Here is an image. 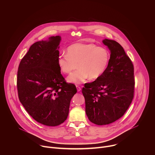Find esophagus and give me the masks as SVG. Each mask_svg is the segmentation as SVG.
I'll return each instance as SVG.
<instances>
[{"label":"esophagus","instance_id":"34e87169","mask_svg":"<svg viewBox=\"0 0 155 155\" xmlns=\"http://www.w3.org/2000/svg\"><path fill=\"white\" fill-rule=\"evenodd\" d=\"M77 91L79 92V91H81V87L80 86H77Z\"/></svg>","mask_w":155,"mask_h":155}]
</instances>
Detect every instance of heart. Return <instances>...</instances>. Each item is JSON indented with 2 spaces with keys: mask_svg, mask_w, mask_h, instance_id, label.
<instances>
[{
  "mask_svg": "<svg viewBox=\"0 0 155 155\" xmlns=\"http://www.w3.org/2000/svg\"><path fill=\"white\" fill-rule=\"evenodd\" d=\"M110 59V54L107 48L94 43H77L68 47V53L59 55L58 64L65 74H70L78 65L80 69L69 75L67 81L79 85L89 78H99L106 71Z\"/></svg>",
  "mask_w": 155,
  "mask_h": 155,
  "instance_id": "obj_1",
  "label": "heart"
}]
</instances>
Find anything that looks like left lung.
<instances>
[{"label": "left lung", "instance_id": "left-lung-1", "mask_svg": "<svg viewBox=\"0 0 155 155\" xmlns=\"http://www.w3.org/2000/svg\"><path fill=\"white\" fill-rule=\"evenodd\" d=\"M110 51L105 72L83 87L85 111L90 121L97 125L115 122L126 112L134 97V65L120 44L105 38Z\"/></svg>", "mask_w": 155, "mask_h": 155}]
</instances>
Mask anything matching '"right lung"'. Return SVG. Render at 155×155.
<instances>
[{"instance_id":"obj_1","label":"right lung","mask_w":155,"mask_h":155,"mask_svg":"<svg viewBox=\"0 0 155 155\" xmlns=\"http://www.w3.org/2000/svg\"><path fill=\"white\" fill-rule=\"evenodd\" d=\"M61 40L56 35L34 43L21 59L17 74L20 102L35 121L49 126L67 119L71 99L77 91L61 74L58 64Z\"/></svg>"}]
</instances>
